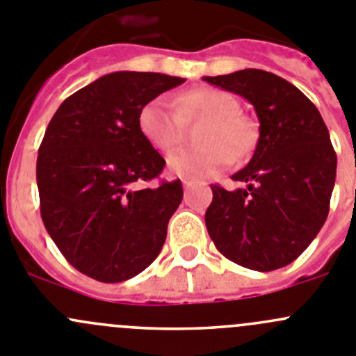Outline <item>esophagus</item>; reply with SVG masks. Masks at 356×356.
Segmentation results:
<instances>
[{
    "instance_id": "34e87169",
    "label": "esophagus",
    "mask_w": 356,
    "mask_h": 356,
    "mask_svg": "<svg viewBox=\"0 0 356 356\" xmlns=\"http://www.w3.org/2000/svg\"><path fill=\"white\" fill-rule=\"evenodd\" d=\"M196 182L195 181H191V179H184V181H182V186H184L186 189H189V188H193V186H195Z\"/></svg>"
}]
</instances>
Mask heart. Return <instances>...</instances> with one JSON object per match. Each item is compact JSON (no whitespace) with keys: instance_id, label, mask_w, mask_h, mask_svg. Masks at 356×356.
Segmentation results:
<instances>
[{"instance_id":"heart-1","label":"heart","mask_w":356,"mask_h":356,"mask_svg":"<svg viewBox=\"0 0 356 356\" xmlns=\"http://www.w3.org/2000/svg\"><path fill=\"white\" fill-rule=\"evenodd\" d=\"M236 111L233 95L200 86L175 95L174 104L167 97L151 99L140 108L137 123L154 149L168 153L179 144L182 123L205 118L207 125L198 137L202 147L181 149L167 161L172 174L196 181L216 175L233 161V156H245L254 146V127Z\"/></svg>"}]
</instances>
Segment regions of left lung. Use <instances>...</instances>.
<instances>
[{"label":"left lung","mask_w":356,"mask_h":356,"mask_svg":"<svg viewBox=\"0 0 356 356\" xmlns=\"http://www.w3.org/2000/svg\"><path fill=\"white\" fill-rule=\"evenodd\" d=\"M203 81L247 99L259 118L254 156L233 181L212 186L205 224L217 250L254 271L291 264L315 240L329 213L337 156L312 101L287 79L241 69Z\"/></svg>","instance_id":"8db88e82"}]
</instances>
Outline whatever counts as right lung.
Returning a JSON list of instances; mask_svg holds the SVG:
<instances>
[{
	"mask_svg": "<svg viewBox=\"0 0 356 356\" xmlns=\"http://www.w3.org/2000/svg\"><path fill=\"white\" fill-rule=\"evenodd\" d=\"M184 81L161 72H111L65 99L48 123L36 161L41 219L86 277L125 282L160 254L182 184L137 188L165 167L137 116Z\"/></svg>",
	"mask_w": 356,
	"mask_h": 356,
	"instance_id": "1",
	"label": "right lung"
}]
</instances>
